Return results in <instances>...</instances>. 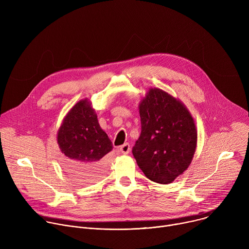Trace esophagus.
<instances>
[{"label": "esophagus", "mask_w": 249, "mask_h": 249, "mask_svg": "<svg viewBox=\"0 0 249 249\" xmlns=\"http://www.w3.org/2000/svg\"><path fill=\"white\" fill-rule=\"evenodd\" d=\"M119 150H120V152H121L123 155H127V154H129V152H130V145H129L128 143H126V144L120 146Z\"/></svg>", "instance_id": "34e87169"}]
</instances>
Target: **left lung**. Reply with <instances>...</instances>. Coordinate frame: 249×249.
<instances>
[{
	"instance_id": "left-lung-1",
	"label": "left lung",
	"mask_w": 249,
	"mask_h": 249,
	"mask_svg": "<svg viewBox=\"0 0 249 249\" xmlns=\"http://www.w3.org/2000/svg\"><path fill=\"white\" fill-rule=\"evenodd\" d=\"M141 135L132 149L139 167L160 184L171 183L191 163L197 131L185 106L160 89L140 103Z\"/></svg>"
}]
</instances>
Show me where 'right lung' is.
Wrapping results in <instances>:
<instances>
[{
	"label": "right lung",
	"mask_w": 249,
	"mask_h": 249,
	"mask_svg": "<svg viewBox=\"0 0 249 249\" xmlns=\"http://www.w3.org/2000/svg\"><path fill=\"white\" fill-rule=\"evenodd\" d=\"M57 141L64 156V166L79 181L93 182L105 175L104 156L113 147L87 99L79 101L66 115Z\"/></svg>",
	"instance_id": "right-lung-1"
}]
</instances>
